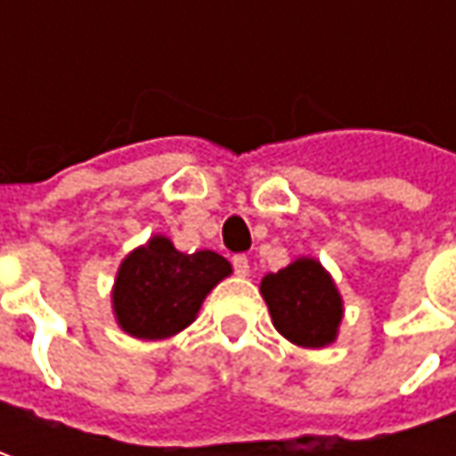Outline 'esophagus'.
Instances as JSON below:
<instances>
[{"mask_svg": "<svg viewBox=\"0 0 456 456\" xmlns=\"http://www.w3.org/2000/svg\"><path fill=\"white\" fill-rule=\"evenodd\" d=\"M233 269H236L238 276H248V272H251V266H248V258L243 254L233 256Z\"/></svg>", "mask_w": 456, "mask_h": 456, "instance_id": "34e87169", "label": "esophagus"}]
</instances>
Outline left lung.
<instances>
[{
	"label": "left lung",
	"mask_w": 456,
	"mask_h": 456,
	"mask_svg": "<svg viewBox=\"0 0 456 456\" xmlns=\"http://www.w3.org/2000/svg\"><path fill=\"white\" fill-rule=\"evenodd\" d=\"M261 297L273 327L294 345L320 350L338 340L342 305L335 279L312 256H299L289 266L261 279Z\"/></svg>",
	"instance_id": "8db88e82"
}]
</instances>
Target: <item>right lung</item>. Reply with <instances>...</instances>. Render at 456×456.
<instances>
[{"mask_svg": "<svg viewBox=\"0 0 456 456\" xmlns=\"http://www.w3.org/2000/svg\"><path fill=\"white\" fill-rule=\"evenodd\" d=\"M231 273V261L216 251L183 254L167 236H151L118 264L116 324L136 340H167L195 322L205 297Z\"/></svg>", "mask_w": 456, "mask_h": 456, "instance_id": "add662e5", "label": "right lung"}]
</instances>
